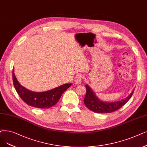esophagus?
<instances>
[{
    "label": "esophagus",
    "mask_w": 147,
    "mask_h": 147,
    "mask_svg": "<svg viewBox=\"0 0 147 147\" xmlns=\"http://www.w3.org/2000/svg\"><path fill=\"white\" fill-rule=\"evenodd\" d=\"M83 78V76L82 75H80V74H79V75H77L76 76V79H75V83L76 84H80L81 82H82V79Z\"/></svg>",
    "instance_id": "obj_1"
}]
</instances>
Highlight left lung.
<instances>
[{
	"label": "left lung",
	"mask_w": 147,
	"mask_h": 147,
	"mask_svg": "<svg viewBox=\"0 0 147 147\" xmlns=\"http://www.w3.org/2000/svg\"><path fill=\"white\" fill-rule=\"evenodd\" d=\"M86 93L84 100L85 106L89 110L95 113H107L116 111L124 106L131 97L134 90L125 98L115 102H104L100 100L95 93L87 84L85 85Z\"/></svg>",
	"instance_id": "1"
}]
</instances>
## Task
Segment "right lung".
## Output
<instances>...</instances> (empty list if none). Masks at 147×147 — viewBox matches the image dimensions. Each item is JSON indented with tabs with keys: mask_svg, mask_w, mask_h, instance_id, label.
Instances as JSON below:
<instances>
[{
	"mask_svg": "<svg viewBox=\"0 0 147 147\" xmlns=\"http://www.w3.org/2000/svg\"><path fill=\"white\" fill-rule=\"evenodd\" d=\"M12 80L16 90L23 101L30 106L40 109H45L55 105L63 92L71 86V84H66L49 91L34 92L20 84L16 78L14 69L12 71Z\"/></svg>",
	"mask_w": 147,
	"mask_h": 147,
	"instance_id": "obj_1",
	"label": "right lung"
}]
</instances>
